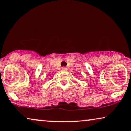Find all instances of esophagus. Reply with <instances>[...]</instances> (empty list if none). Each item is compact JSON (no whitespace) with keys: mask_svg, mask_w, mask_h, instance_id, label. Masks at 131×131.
<instances>
[{"mask_svg":"<svg viewBox=\"0 0 131 131\" xmlns=\"http://www.w3.org/2000/svg\"><path fill=\"white\" fill-rule=\"evenodd\" d=\"M62 70H63V71H67V67H62Z\"/></svg>","mask_w":131,"mask_h":131,"instance_id":"obj_1","label":"esophagus"}]
</instances>
